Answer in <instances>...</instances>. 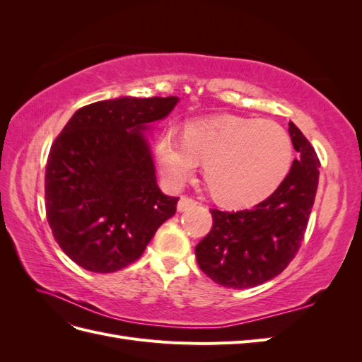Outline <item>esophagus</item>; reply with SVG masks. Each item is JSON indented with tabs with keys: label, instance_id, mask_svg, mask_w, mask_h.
<instances>
[{
	"label": "esophagus",
	"instance_id": "obj_1",
	"mask_svg": "<svg viewBox=\"0 0 362 362\" xmlns=\"http://www.w3.org/2000/svg\"><path fill=\"white\" fill-rule=\"evenodd\" d=\"M196 202L193 198H189V196H181V199L178 202V211H187L190 208L196 206Z\"/></svg>",
	"mask_w": 362,
	"mask_h": 362
}]
</instances>
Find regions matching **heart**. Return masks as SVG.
Segmentation results:
<instances>
[{"label": "heart", "mask_w": 362, "mask_h": 362, "mask_svg": "<svg viewBox=\"0 0 362 362\" xmlns=\"http://www.w3.org/2000/svg\"><path fill=\"white\" fill-rule=\"evenodd\" d=\"M157 158L164 180L177 189L205 163L213 198L246 206L279 187L290 170L293 144L287 129L273 120L222 115L190 120L182 136L172 128L163 131Z\"/></svg>", "instance_id": "1"}]
</instances>
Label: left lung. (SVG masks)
I'll list each match as a JSON object with an SVG mask.
<instances>
[{
    "mask_svg": "<svg viewBox=\"0 0 362 362\" xmlns=\"http://www.w3.org/2000/svg\"><path fill=\"white\" fill-rule=\"evenodd\" d=\"M288 131L299 157L279 187L250 210H210L211 231L194 252L201 270L223 287H257L278 276L299 252L315 199L320 161L293 122Z\"/></svg>",
    "mask_w": 362,
    "mask_h": 362,
    "instance_id": "left-lung-1",
    "label": "left lung"
}]
</instances>
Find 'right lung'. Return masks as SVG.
Listing matches in <instances>:
<instances>
[{
    "label": "right lung",
    "mask_w": 362,
    "mask_h": 362,
    "mask_svg": "<svg viewBox=\"0 0 362 362\" xmlns=\"http://www.w3.org/2000/svg\"><path fill=\"white\" fill-rule=\"evenodd\" d=\"M177 96L117 98L76 110L54 140L45 208L54 238L86 270L110 273L140 258L180 198L164 194L141 131Z\"/></svg>",
    "instance_id": "obj_1"
}]
</instances>
